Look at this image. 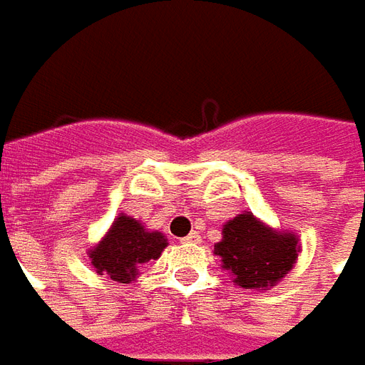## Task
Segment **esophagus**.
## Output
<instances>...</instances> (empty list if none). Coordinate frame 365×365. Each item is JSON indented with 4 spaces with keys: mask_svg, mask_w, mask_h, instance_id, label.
<instances>
[{
    "mask_svg": "<svg viewBox=\"0 0 365 365\" xmlns=\"http://www.w3.org/2000/svg\"><path fill=\"white\" fill-rule=\"evenodd\" d=\"M182 243H187V245H197V243H200V235L197 233V231H192V233L187 235V237L182 239Z\"/></svg>",
    "mask_w": 365,
    "mask_h": 365,
    "instance_id": "esophagus-1",
    "label": "esophagus"
}]
</instances>
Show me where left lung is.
<instances>
[{
  "label": "left lung",
  "instance_id": "left-lung-1",
  "mask_svg": "<svg viewBox=\"0 0 365 365\" xmlns=\"http://www.w3.org/2000/svg\"><path fill=\"white\" fill-rule=\"evenodd\" d=\"M297 253V235L275 231L247 211L222 225V239L215 245L221 267L245 289L275 287L293 269Z\"/></svg>",
  "mask_w": 365,
  "mask_h": 365
}]
</instances>
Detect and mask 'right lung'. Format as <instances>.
<instances>
[{
  "mask_svg": "<svg viewBox=\"0 0 365 365\" xmlns=\"http://www.w3.org/2000/svg\"><path fill=\"white\" fill-rule=\"evenodd\" d=\"M166 245L165 235L148 231L140 221L120 212L108 233L94 249H90L88 257L98 275H108L118 283H130L136 279L138 267L158 259Z\"/></svg>",
  "mask_w": 365,
  "mask_h": 365,
  "instance_id": "1",
  "label": "right lung"
}]
</instances>
